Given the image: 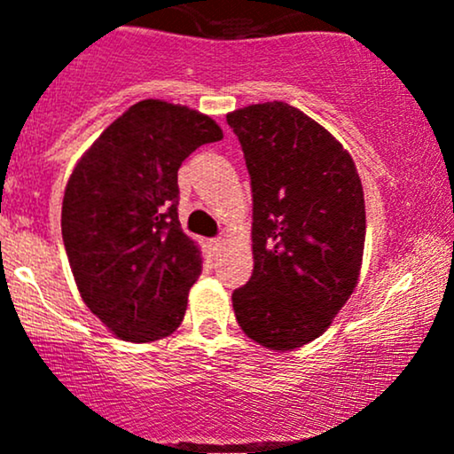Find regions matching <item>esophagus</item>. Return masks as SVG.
Masks as SVG:
<instances>
[{
    "label": "esophagus",
    "instance_id": "34e87169",
    "mask_svg": "<svg viewBox=\"0 0 454 454\" xmlns=\"http://www.w3.org/2000/svg\"><path fill=\"white\" fill-rule=\"evenodd\" d=\"M209 245H211V247H213V249H215V252H217V249H220V247H222V245H223V237L211 239V241H209Z\"/></svg>",
    "mask_w": 454,
    "mask_h": 454
}]
</instances>
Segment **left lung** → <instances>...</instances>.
Wrapping results in <instances>:
<instances>
[{
    "label": "left lung",
    "mask_w": 454,
    "mask_h": 454,
    "mask_svg": "<svg viewBox=\"0 0 454 454\" xmlns=\"http://www.w3.org/2000/svg\"><path fill=\"white\" fill-rule=\"evenodd\" d=\"M252 179L254 273L232 293L239 326L270 350L314 341L356 288L364 198L352 155L286 102L226 114Z\"/></svg>",
    "instance_id": "left-lung-1"
}]
</instances>
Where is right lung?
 <instances>
[{"instance_id": "right-lung-1", "label": "right lung", "mask_w": 454, "mask_h": 454, "mask_svg": "<svg viewBox=\"0 0 454 454\" xmlns=\"http://www.w3.org/2000/svg\"><path fill=\"white\" fill-rule=\"evenodd\" d=\"M222 137L207 114L143 100L104 129L67 179L61 234L78 293L121 340L155 341L184 322L202 258L179 223L176 173Z\"/></svg>"}]
</instances>
